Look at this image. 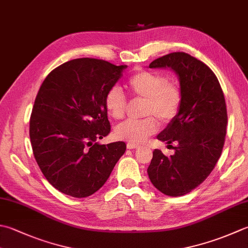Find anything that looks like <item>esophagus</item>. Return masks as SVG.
Listing matches in <instances>:
<instances>
[{
    "label": "esophagus",
    "instance_id": "1",
    "mask_svg": "<svg viewBox=\"0 0 248 248\" xmlns=\"http://www.w3.org/2000/svg\"><path fill=\"white\" fill-rule=\"evenodd\" d=\"M127 148H128V149H137V148H140V145L128 143V144H127Z\"/></svg>",
    "mask_w": 248,
    "mask_h": 248
}]
</instances>
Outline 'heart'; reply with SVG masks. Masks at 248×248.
<instances>
[{
  "label": "heart",
  "instance_id": "obj_1",
  "mask_svg": "<svg viewBox=\"0 0 248 248\" xmlns=\"http://www.w3.org/2000/svg\"><path fill=\"white\" fill-rule=\"evenodd\" d=\"M127 88L135 99L144 100L142 115L138 121H127L115 129V137L131 144L144 143L158 130V121L171 123L182 108L183 92L179 86L170 82L166 76L156 72L142 71L128 80ZM104 108L113 119L124 117L127 99L118 87H111L104 96Z\"/></svg>",
  "mask_w": 248,
  "mask_h": 248
}]
</instances>
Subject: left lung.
<instances>
[{
  "mask_svg": "<svg viewBox=\"0 0 248 248\" xmlns=\"http://www.w3.org/2000/svg\"><path fill=\"white\" fill-rule=\"evenodd\" d=\"M149 67L176 73L183 102L175 119L157 137L168 144L176 142L175 154L167 157L155 149L147 173L164 195L184 196L205 181L221 155L228 123L224 92L214 72L185 52L158 58Z\"/></svg>",
  "mask_w": 248,
  "mask_h": 248,
  "instance_id": "8db88e82",
  "label": "left lung"
}]
</instances>
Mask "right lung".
Instances as JSON below:
<instances>
[{
  "label": "right lung",
  "instance_id": "right-lung-1",
  "mask_svg": "<svg viewBox=\"0 0 248 248\" xmlns=\"http://www.w3.org/2000/svg\"><path fill=\"white\" fill-rule=\"evenodd\" d=\"M127 65L79 58L52 70L43 81L30 118L33 155L57 190L74 198L104 185L125 143L101 145L110 132L104 96Z\"/></svg>",
  "mask_w": 248,
  "mask_h": 248
}]
</instances>
